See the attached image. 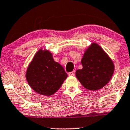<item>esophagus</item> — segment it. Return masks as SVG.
Masks as SVG:
<instances>
[{
    "instance_id": "34e87169",
    "label": "esophagus",
    "mask_w": 130,
    "mask_h": 130,
    "mask_svg": "<svg viewBox=\"0 0 130 130\" xmlns=\"http://www.w3.org/2000/svg\"><path fill=\"white\" fill-rule=\"evenodd\" d=\"M75 70H73L72 71V72L68 73V75H70V76H75Z\"/></svg>"
}]
</instances>
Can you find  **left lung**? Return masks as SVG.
<instances>
[{
	"label": "left lung",
	"instance_id": "1",
	"mask_svg": "<svg viewBox=\"0 0 130 130\" xmlns=\"http://www.w3.org/2000/svg\"><path fill=\"white\" fill-rule=\"evenodd\" d=\"M83 68L77 70L76 76L88 90L102 89L110 81L115 70L112 60L101 46L92 42L85 51L81 60Z\"/></svg>",
	"mask_w": 130,
	"mask_h": 130
}]
</instances>
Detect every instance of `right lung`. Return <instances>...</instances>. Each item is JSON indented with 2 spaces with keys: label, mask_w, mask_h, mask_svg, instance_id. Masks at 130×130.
<instances>
[{
  "label": "right lung",
  "mask_w": 130,
  "mask_h": 130,
  "mask_svg": "<svg viewBox=\"0 0 130 130\" xmlns=\"http://www.w3.org/2000/svg\"><path fill=\"white\" fill-rule=\"evenodd\" d=\"M67 78L63 67L54 61L49 51L39 49L29 63L26 79L35 92L45 96L54 94Z\"/></svg>",
  "instance_id": "right-lung-1"
}]
</instances>
